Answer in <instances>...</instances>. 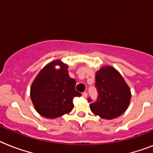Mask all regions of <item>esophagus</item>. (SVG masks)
Returning <instances> with one entry per match:
<instances>
[{"mask_svg": "<svg viewBox=\"0 0 153 153\" xmlns=\"http://www.w3.org/2000/svg\"><path fill=\"white\" fill-rule=\"evenodd\" d=\"M82 95H83V97H84V98H86V97H87V93H86V92H83V93H82Z\"/></svg>", "mask_w": 153, "mask_h": 153, "instance_id": "1", "label": "esophagus"}]
</instances>
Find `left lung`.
<instances>
[{
	"mask_svg": "<svg viewBox=\"0 0 153 153\" xmlns=\"http://www.w3.org/2000/svg\"><path fill=\"white\" fill-rule=\"evenodd\" d=\"M96 88L98 97L90 105L93 114L106 120L117 118L129 105L131 92L121 74L110 66L102 67L96 73ZM89 102H92L90 98Z\"/></svg>",
	"mask_w": 153,
	"mask_h": 153,
	"instance_id": "obj_1",
	"label": "left lung"
}]
</instances>
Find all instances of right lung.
Here are the masks:
<instances>
[{"mask_svg":"<svg viewBox=\"0 0 153 153\" xmlns=\"http://www.w3.org/2000/svg\"><path fill=\"white\" fill-rule=\"evenodd\" d=\"M56 65L60 67L59 69H56ZM75 86L76 81L69 76L67 64L56 60L46 65L30 87V98L36 112L49 119L70 113L74 97L81 96Z\"/></svg>","mask_w":153,"mask_h":153,"instance_id":"obj_1","label":"right lung"}]
</instances>
